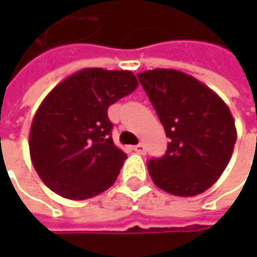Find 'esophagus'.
Listing matches in <instances>:
<instances>
[{"instance_id":"obj_1","label":"esophagus","mask_w":257,"mask_h":257,"mask_svg":"<svg viewBox=\"0 0 257 257\" xmlns=\"http://www.w3.org/2000/svg\"><path fill=\"white\" fill-rule=\"evenodd\" d=\"M134 150H135L137 153H140V155H144V153H146V146H144L143 143H140V144H137V146L134 147Z\"/></svg>"}]
</instances>
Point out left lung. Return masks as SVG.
I'll return each mask as SVG.
<instances>
[{"label": "left lung", "mask_w": 257, "mask_h": 257, "mask_svg": "<svg viewBox=\"0 0 257 257\" xmlns=\"http://www.w3.org/2000/svg\"><path fill=\"white\" fill-rule=\"evenodd\" d=\"M137 76L170 138L167 153L149 161L153 183L177 196L205 192L231 161L236 128L229 107L208 86L177 70Z\"/></svg>", "instance_id": "1"}]
</instances>
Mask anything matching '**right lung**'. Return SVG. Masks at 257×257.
Masks as SVG:
<instances>
[{"label":"right lung","mask_w":257,"mask_h":257,"mask_svg":"<svg viewBox=\"0 0 257 257\" xmlns=\"http://www.w3.org/2000/svg\"><path fill=\"white\" fill-rule=\"evenodd\" d=\"M137 86L132 71L84 68L49 92L31 123L29 155L50 190L81 201L116 181L126 153L113 143L107 110Z\"/></svg>","instance_id":"1"}]
</instances>
